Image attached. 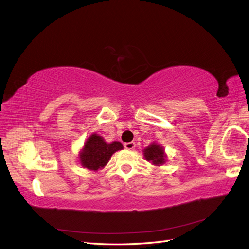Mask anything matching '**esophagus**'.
I'll return each mask as SVG.
<instances>
[{
	"instance_id": "esophagus-1",
	"label": "esophagus",
	"mask_w": 249,
	"mask_h": 249,
	"mask_svg": "<svg viewBox=\"0 0 249 249\" xmlns=\"http://www.w3.org/2000/svg\"><path fill=\"white\" fill-rule=\"evenodd\" d=\"M124 147H125L126 149H134L135 147H136V144H135L134 141L127 142V143H124Z\"/></svg>"
}]
</instances>
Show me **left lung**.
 <instances>
[{
  "instance_id": "left-lung-1",
  "label": "left lung",
  "mask_w": 249,
  "mask_h": 249,
  "mask_svg": "<svg viewBox=\"0 0 249 249\" xmlns=\"http://www.w3.org/2000/svg\"><path fill=\"white\" fill-rule=\"evenodd\" d=\"M143 156H144L146 161L156 165V166H160L166 162V155H165L164 148L157 143H153V144L143 149Z\"/></svg>"
}]
</instances>
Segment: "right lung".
Returning <instances> with one entry per match:
<instances>
[{
    "label": "right lung",
    "mask_w": 249,
    "mask_h": 249,
    "mask_svg": "<svg viewBox=\"0 0 249 249\" xmlns=\"http://www.w3.org/2000/svg\"><path fill=\"white\" fill-rule=\"evenodd\" d=\"M123 148V144L118 141L107 143L97 134H92L81 150L80 163L84 168L96 171L106 166L111 156Z\"/></svg>",
    "instance_id": "1"
}]
</instances>
